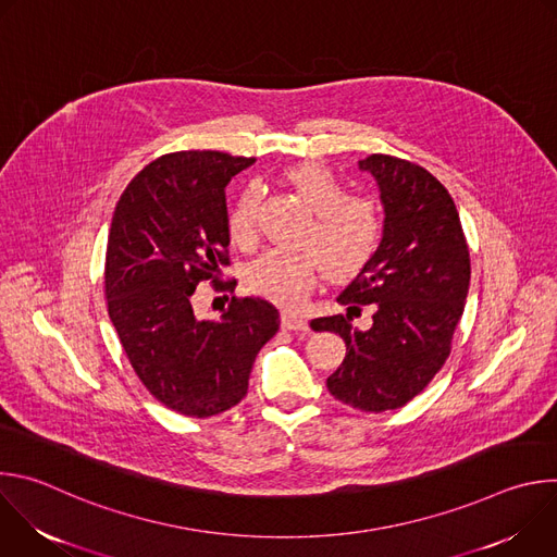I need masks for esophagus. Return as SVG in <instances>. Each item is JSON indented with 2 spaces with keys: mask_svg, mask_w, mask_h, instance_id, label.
Listing matches in <instances>:
<instances>
[{
  "mask_svg": "<svg viewBox=\"0 0 557 557\" xmlns=\"http://www.w3.org/2000/svg\"><path fill=\"white\" fill-rule=\"evenodd\" d=\"M282 329L295 331V333H304V331H308V322L304 320L301 314L286 310V312H282Z\"/></svg>",
  "mask_w": 557,
  "mask_h": 557,
  "instance_id": "esophagus-1",
  "label": "esophagus"
}]
</instances>
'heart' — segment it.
I'll use <instances>...</instances> for the list:
<instances>
[{
	"instance_id": "obj_1",
	"label": "heart",
	"mask_w": 557,
	"mask_h": 557,
	"mask_svg": "<svg viewBox=\"0 0 557 557\" xmlns=\"http://www.w3.org/2000/svg\"><path fill=\"white\" fill-rule=\"evenodd\" d=\"M286 183L312 209L301 233V251H269L253 260L245 284L253 295L282 306L301 304L320 282L324 269L331 277L359 271L379 249L383 213L368 196H350L342 178L322 163H301L286 172ZM262 191L249 185L228 213L231 240L249 249L256 243L258 205Z\"/></svg>"
}]
</instances>
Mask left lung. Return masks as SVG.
Masks as SVG:
<instances>
[{
    "label": "left lung",
    "mask_w": 557,
    "mask_h": 557,
    "mask_svg": "<svg viewBox=\"0 0 557 557\" xmlns=\"http://www.w3.org/2000/svg\"><path fill=\"white\" fill-rule=\"evenodd\" d=\"M381 189L385 224L381 245L337 297L346 314L312 320L346 342L344 363L326 379L335 399L385 412L421 394L451 352L469 288V247L449 191L421 165L387 153L359 161ZM368 302V332L351 317Z\"/></svg>",
    "instance_id": "left-lung-1"
}]
</instances>
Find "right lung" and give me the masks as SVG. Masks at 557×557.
I'll return each instance as SVG.
<instances>
[{
	"instance_id": "add662e5",
	"label": "right lung",
	"mask_w": 557,
	"mask_h": 557,
	"mask_svg": "<svg viewBox=\"0 0 557 557\" xmlns=\"http://www.w3.org/2000/svg\"><path fill=\"white\" fill-rule=\"evenodd\" d=\"M253 158L174 151L143 168L121 194L106 251V299L143 385L170 410L207 419L247 396L260 348L280 331L277 308L231 297L220 320H196L191 295L228 262L226 183Z\"/></svg>"
}]
</instances>
